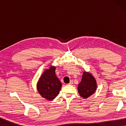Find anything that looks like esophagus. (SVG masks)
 Masks as SVG:
<instances>
[{
	"instance_id": "1",
	"label": "esophagus",
	"mask_w": 126,
	"mask_h": 126,
	"mask_svg": "<svg viewBox=\"0 0 126 126\" xmlns=\"http://www.w3.org/2000/svg\"><path fill=\"white\" fill-rule=\"evenodd\" d=\"M73 84V81L72 80V81H70V82L68 84H69V85H72V84Z\"/></svg>"
}]
</instances>
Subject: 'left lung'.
Segmentation results:
<instances>
[{"label": "left lung", "mask_w": 126, "mask_h": 126, "mask_svg": "<svg viewBox=\"0 0 126 126\" xmlns=\"http://www.w3.org/2000/svg\"><path fill=\"white\" fill-rule=\"evenodd\" d=\"M97 84L94 77L88 72H84L81 82L78 85V92L84 99H87L95 92Z\"/></svg>", "instance_id": "obj_1"}]
</instances>
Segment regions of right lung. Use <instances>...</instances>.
I'll list each match as a JSON object with an SVG mask.
<instances>
[{"label":"right lung","instance_id":"1","mask_svg":"<svg viewBox=\"0 0 126 126\" xmlns=\"http://www.w3.org/2000/svg\"><path fill=\"white\" fill-rule=\"evenodd\" d=\"M56 67L50 66L41 76L37 84V89L43 97L51 100L59 94L62 84L55 73Z\"/></svg>","mask_w":126,"mask_h":126}]
</instances>
